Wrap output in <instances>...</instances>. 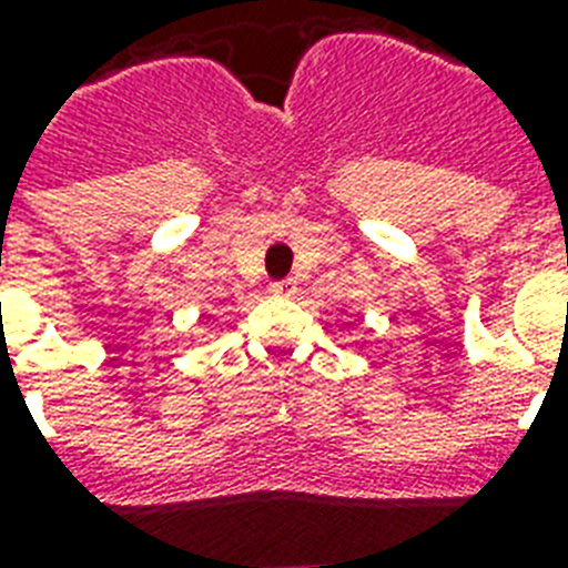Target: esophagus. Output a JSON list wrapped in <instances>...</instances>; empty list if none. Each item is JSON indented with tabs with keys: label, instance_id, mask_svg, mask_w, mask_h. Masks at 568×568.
<instances>
[{
	"label": "esophagus",
	"instance_id": "obj_1",
	"mask_svg": "<svg viewBox=\"0 0 568 568\" xmlns=\"http://www.w3.org/2000/svg\"><path fill=\"white\" fill-rule=\"evenodd\" d=\"M271 294H276V297L294 294V280H276V283H271Z\"/></svg>",
	"mask_w": 568,
	"mask_h": 568
}]
</instances>
